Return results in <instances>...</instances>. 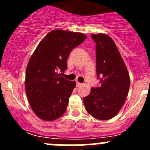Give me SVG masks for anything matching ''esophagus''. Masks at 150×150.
Masks as SVG:
<instances>
[{"label":"esophagus","mask_w":150,"mask_h":150,"mask_svg":"<svg viewBox=\"0 0 150 150\" xmlns=\"http://www.w3.org/2000/svg\"><path fill=\"white\" fill-rule=\"evenodd\" d=\"M76 85H77V86H81V85H82V83H79V82H77Z\"/></svg>","instance_id":"34e87169"}]
</instances>
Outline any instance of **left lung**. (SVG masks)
Returning <instances> with one entry per match:
<instances>
[{
	"label": "left lung",
	"instance_id": "obj_1",
	"mask_svg": "<svg viewBox=\"0 0 150 150\" xmlns=\"http://www.w3.org/2000/svg\"><path fill=\"white\" fill-rule=\"evenodd\" d=\"M91 38L96 43V74L100 86L91 88L83 102L91 115L99 120H109L119 112L125 103L130 86L129 74L110 36L99 33L92 34Z\"/></svg>",
	"mask_w": 150,
	"mask_h": 150
}]
</instances>
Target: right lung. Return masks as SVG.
<instances>
[{"label":"right lung","mask_w":150,"mask_h":150,"mask_svg":"<svg viewBox=\"0 0 150 150\" xmlns=\"http://www.w3.org/2000/svg\"><path fill=\"white\" fill-rule=\"evenodd\" d=\"M86 36L81 33L54 30L40 41L27 67L25 91L32 110L40 119L52 121L67 110L75 81H67L59 72L67 69L71 51Z\"/></svg>","instance_id":"right-lung-1"}]
</instances>
